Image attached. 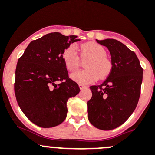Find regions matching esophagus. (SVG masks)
Instances as JSON below:
<instances>
[{"label": "esophagus", "instance_id": "34e87169", "mask_svg": "<svg viewBox=\"0 0 155 155\" xmlns=\"http://www.w3.org/2000/svg\"><path fill=\"white\" fill-rule=\"evenodd\" d=\"M79 87H80L81 90H82V89L84 88V87H87V86H85V85L82 84H79Z\"/></svg>", "mask_w": 155, "mask_h": 155}]
</instances>
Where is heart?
<instances>
[{"label":"heart","instance_id":"heart-1","mask_svg":"<svg viewBox=\"0 0 155 155\" xmlns=\"http://www.w3.org/2000/svg\"><path fill=\"white\" fill-rule=\"evenodd\" d=\"M105 48L94 42L84 44L81 47V58H89L85 62L84 71L75 72L71 75L72 80L79 84H91L97 78L104 79L107 78L112 70V63L106 57ZM63 60L67 69L74 71L80 66V58L76 51L74 45L68 46L63 53Z\"/></svg>","mask_w":155,"mask_h":155}]
</instances>
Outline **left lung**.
I'll return each instance as SVG.
<instances>
[{
    "mask_svg": "<svg viewBox=\"0 0 155 155\" xmlns=\"http://www.w3.org/2000/svg\"><path fill=\"white\" fill-rule=\"evenodd\" d=\"M108 48L112 70L101 85L91 86L92 97L87 101L88 120L104 130L123 124L135 110L140 95L143 68L135 53L114 39L96 40Z\"/></svg>",
    "mask_w": 155,
    "mask_h": 155,
    "instance_id": "8db88e82",
    "label": "left lung"
}]
</instances>
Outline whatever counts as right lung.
Here are the masks:
<instances>
[{
	"label": "right lung",
	"instance_id": "obj_1",
	"mask_svg": "<svg viewBox=\"0 0 155 155\" xmlns=\"http://www.w3.org/2000/svg\"><path fill=\"white\" fill-rule=\"evenodd\" d=\"M77 36L58 32L34 40L18 59L15 93L20 108L39 127H53L65 120L67 101L80 92L78 84L69 78L63 53ZM61 83L56 85L55 82Z\"/></svg>",
	"mask_w": 155,
	"mask_h": 155
}]
</instances>
